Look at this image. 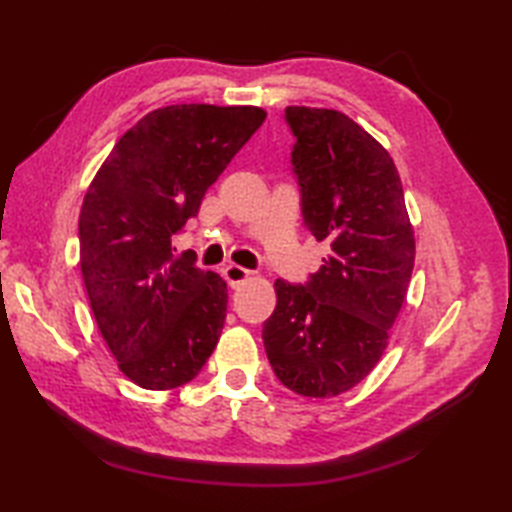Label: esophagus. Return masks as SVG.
I'll list each match as a JSON object with an SVG mask.
<instances>
[{"instance_id": "esophagus-1", "label": "esophagus", "mask_w": 512, "mask_h": 512, "mask_svg": "<svg viewBox=\"0 0 512 512\" xmlns=\"http://www.w3.org/2000/svg\"><path fill=\"white\" fill-rule=\"evenodd\" d=\"M222 273H224V279L228 281V286H231V288L242 284V281H246L248 275H250L246 268L237 266V264H228V266L222 270Z\"/></svg>"}]
</instances>
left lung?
Segmentation results:
<instances>
[{"label": "left lung", "mask_w": 512, "mask_h": 512, "mask_svg": "<svg viewBox=\"0 0 512 512\" xmlns=\"http://www.w3.org/2000/svg\"><path fill=\"white\" fill-rule=\"evenodd\" d=\"M286 123L303 224L330 244V255L303 286L275 281L277 308L262 339L288 389L332 398L383 356L416 242L396 165L376 138L350 116L319 107H286Z\"/></svg>", "instance_id": "left-lung-1"}]
</instances>
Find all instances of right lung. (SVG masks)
I'll use <instances>...</instances> for the list:
<instances>
[{"label":"right lung","mask_w":512,"mask_h":512,"mask_svg":"<svg viewBox=\"0 0 512 512\" xmlns=\"http://www.w3.org/2000/svg\"><path fill=\"white\" fill-rule=\"evenodd\" d=\"M259 107L169 105L121 136L79 217L81 273L121 372L143 389L200 374L226 319V281L176 257L171 237L264 123Z\"/></svg>","instance_id":"obj_1"}]
</instances>
